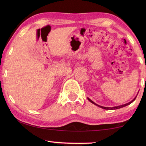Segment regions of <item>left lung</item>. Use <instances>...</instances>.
I'll use <instances>...</instances> for the list:
<instances>
[{"label":"left lung","instance_id":"obj_1","mask_svg":"<svg viewBox=\"0 0 146 146\" xmlns=\"http://www.w3.org/2000/svg\"><path fill=\"white\" fill-rule=\"evenodd\" d=\"M136 98H137V96H136V97L134 98V99L132 100L131 101V102H128V103H127V104H123V105L118 106H115V107H113V108L104 107V106H100V105H98V104H97L95 103L94 102H93V101L91 100V99H90V98H88V100H89V101H90V102H91V103L93 104H95V105H96V106H98V107H100V108H102V109H104V110H117V109L122 108H123V107H125V106H127V105H129L130 104H131V103L133 102V101H134V100L136 99Z\"/></svg>","mask_w":146,"mask_h":146}]
</instances>
